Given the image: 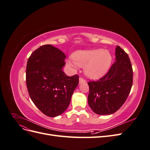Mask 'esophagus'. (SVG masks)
Listing matches in <instances>:
<instances>
[{
    "label": "esophagus",
    "mask_w": 150,
    "mask_h": 150,
    "mask_svg": "<svg viewBox=\"0 0 150 150\" xmlns=\"http://www.w3.org/2000/svg\"><path fill=\"white\" fill-rule=\"evenodd\" d=\"M86 82V80L84 79H83V78H79V84H81V83H84Z\"/></svg>",
    "instance_id": "1"
}]
</instances>
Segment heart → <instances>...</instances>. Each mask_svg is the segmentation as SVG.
<instances>
[{
    "label": "heart",
    "instance_id": "obj_1",
    "mask_svg": "<svg viewBox=\"0 0 150 150\" xmlns=\"http://www.w3.org/2000/svg\"><path fill=\"white\" fill-rule=\"evenodd\" d=\"M74 62L72 66L76 64L84 67L85 74L91 79H99L105 75L111 66L112 56L107 50L101 49L78 51L72 54Z\"/></svg>",
    "mask_w": 150,
    "mask_h": 150
}]
</instances>
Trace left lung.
Returning <instances> with one entry per match:
<instances>
[{
	"mask_svg": "<svg viewBox=\"0 0 150 150\" xmlns=\"http://www.w3.org/2000/svg\"><path fill=\"white\" fill-rule=\"evenodd\" d=\"M116 61L103 78L88 83V104L98 115H111L126 101L133 84V69L129 56L117 46Z\"/></svg>",
	"mask_w": 150,
	"mask_h": 150,
	"instance_id": "left-lung-1",
	"label": "left lung"
}]
</instances>
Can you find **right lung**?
<instances>
[{
	"label": "right lung",
	"mask_w": 150,
	"mask_h": 150,
	"mask_svg": "<svg viewBox=\"0 0 150 150\" xmlns=\"http://www.w3.org/2000/svg\"><path fill=\"white\" fill-rule=\"evenodd\" d=\"M66 56L47 44L34 51L28 59L26 85L32 101L45 115L56 117L69 106L79 76H67L62 71Z\"/></svg>",
	"instance_id": "add662e5"
}]
</instances>
